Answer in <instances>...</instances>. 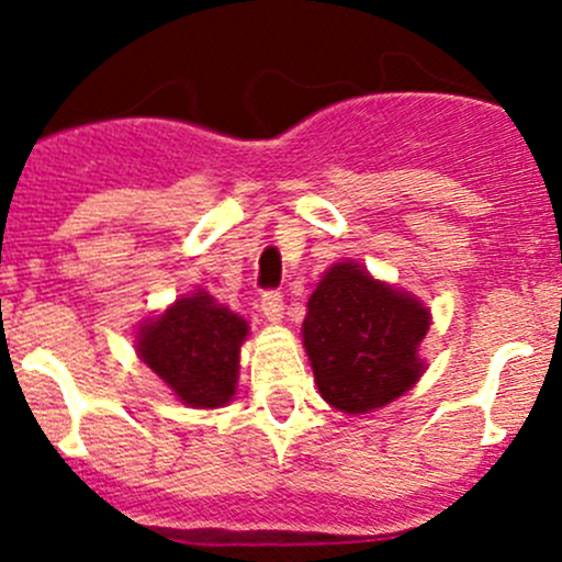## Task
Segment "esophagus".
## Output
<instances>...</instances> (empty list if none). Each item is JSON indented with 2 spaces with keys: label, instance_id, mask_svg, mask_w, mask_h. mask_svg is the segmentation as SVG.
Masks as SVG:
<instances>
[{
  "label": "esophagus",
  "instance_id": "esophagus-1",
  "mask_svg": "<svg viewBox=\"0 0 562 562\" xmlns=\"http://www.w3.org/2000/svg\"><path fill=\"white\" fill-rule=\"evenodd\" d=\"M260 313L269 323H280L282 321V296L280 293H263L260 299Z\"/></svg>",
  "mask_w": 562,
  "mask_h": 562
}]
</instances>
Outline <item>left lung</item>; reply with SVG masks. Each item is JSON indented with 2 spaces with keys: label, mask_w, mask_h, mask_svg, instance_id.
<instances>
[{
  "label": "left lung",
  "mask_w": 562,
  "mask_h": 562,
  "mask_svg": "<svg viewBox=\"0 0 562 562\" xmlns=\"http://www.w3.org/2000/svg\"><path fill=\"white\" fill-rule=\"evenodd\" d=\"M432 313L411 291L378 280L356 260L323 271L302 323L304 350L323 400L367 416L422 381Z\"/></svg>",
  "instance_id": "obj_1"
}]
</instances>
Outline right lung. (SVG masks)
I'll return each instance as SVG.
<instances>
[{
	"label": "right lung",
	"mask_w": 562,
	"mask_h": 562,
	"mask_svg": "<svg viewBox=\"0 0 562 562\" xmlns=\"http://www.w3.org/2000/svg\"><path fill=\"white\" fill-rule=\"evenodd\" d=\"M249 323L203 288L176 299L135 331L138 359L181 405L225 407L236 396L241 345Z\"/></svg>",
	"instance_id": "obj_1"
}]
</instances>
